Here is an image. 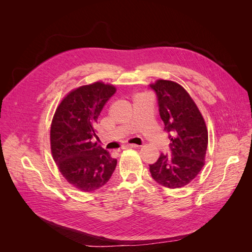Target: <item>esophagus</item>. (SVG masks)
<instances>
[{
    "instance_id": "1",
    "label": "esophagus",
    "mask_w": 252,
    "mask_h": 252,
    "mask_svg": "<svg viewBox=\"0 0 252 252\" xmlns=\"http://www.w3.org/2000/svg\"><path fill=\"white\" fill-rule=\"evenodd\" d=\"M138 147H140V146L136 144H127L124 146V148H138Z\"/></svg>"
}]
</instances>
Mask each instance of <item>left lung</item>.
<instances>
[{"mask_svg":"<svg viewBox=\"0 0 252 252\" xmlns=\"http://www.w3.org/2000/svg\"><path fill=\"white\" fill-rule=\"evenodd\" d=\"M157 94L164 129L169 132L170 155L149 165L151 177L167 188L188 185L205 165L208 130L200 109L186 89L169 80L150 84Z\"/></svg>","mask_w":252,"mask_h":252,"instance_id":"1","label":"left lung"}]
</instances>
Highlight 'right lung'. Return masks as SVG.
Returning a JSON list of instances; mask_svg holds the SVG:
<instances>
[{
  "mask_svg": "<svg viewBox=\"0 0 252 252\" xmlns=\"http://www.w3.org/2000/svg\"><path fill=\"white\" fill-rule=\"evenodd\" d=\"M117 88L101 81L68 93L52 118L50 148L64 179L83 192H93L107 183L117 166L108 151L91 139L98 116Z\"/></svg>",
  "mask_w": 252,
  "mask_h": 252,
  "instance_id": "1",
  "label": "right lung"
}]
</instances>
